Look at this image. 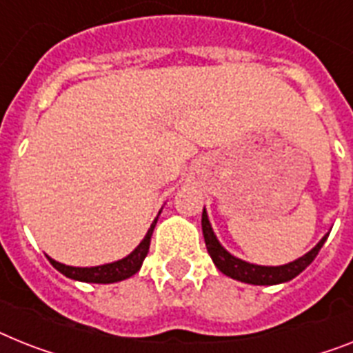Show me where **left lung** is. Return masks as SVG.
Returning <instances> with one entry per match:
<instances>
[{
  "label": "left lung",
  "instance_id": "1",
  "mask_svg": "<svg viewBox=\"0 0 353 353\" xmlns=\"http://www.w3.org/2000/svg\"><path fill=\"white\" fill-rule=\"evenodd\" d=\"M202 232L209 256H211L212 263L218 267V270H220L222 274L229 276V278L238 279L241 283L249 285L287 283V281L294 279L298 274H301L303 270L312 263L314 258H316L317 252H319V249H321L323 243H325L328 238L327 232L321 240L317 241L316 247H312V249L308 250L307 254H303L298 260L288 261V263L285 265H276L274 267V265L249 263V261L241 260V258H236L234 254H231V252L220 243V240H218L214 231H212V225L211 222H209L205 208H203L202 212Z\"/></svg>",
  "mask_w": 353,
  "mask_h": 353
}]
</instances>
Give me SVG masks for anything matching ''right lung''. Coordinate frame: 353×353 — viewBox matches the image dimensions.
Masks as SVG:
<instances>
[{"label":"right lung","instance_id":"add662e5","mask_svg":"<svg viewBox=\"0 0 353 353\" xmlns=\"http://www.w3.org/2000/svg\"><path fill=\"white\" fill-rule=\"evenodd\" d=\"M160 214V211H159ZM157 222H159V216L153 220V223L150 225L145 236L142 238V241L135 249L131 250L130 254L122 260L112 261V263L97 265V267H72V265H65L55 261L54 258L46 256L50 263L54 265V269H57L61 274H65L66 278L75 279V281H84V283H117L122 279L131 278L133 274H137L142 267V261L148 256V250H150V241L151 234H153V229H155Z\"/></svg>","mask_w":353,"mask_h":353}]
</instances>
